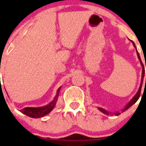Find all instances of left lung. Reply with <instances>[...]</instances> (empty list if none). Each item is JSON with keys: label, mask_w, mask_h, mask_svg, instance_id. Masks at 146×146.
I'll return each mask as SVG.
<instances>
[{"label": "left lung", "mask_w": 146, "mask_h": 146, "mask_svg": "<svg viewBox=\"0 0 146 146\" xmlns=\"http://www.w3.org/2000/svg\"><path fill=\"white\" fill-rule=\"evenodd\" d=\"M131 42H132V43H133V46H134V47H135V48H136V46H135V44H134V42H133V41H131ZM136 53H137V55H138V58H139V61H140V62H141V65H142V67H143V71H142V78H141V85H140L139 90H138V92H137V93L136 94V95H135V96L133 97V98H132V99H131V100L130 102H129V103H128V104H127V105L126 106V107H125V108H123V110H121V111H122V112H123V111H126V110H127L128 109H129V108H130V107H131V106L133 105V104H135V103L136 102L137 100H138L139 99V98H140V94H141V88H142L143 81V78H144V74H145V70H144L143 65V64H142V61H141V57H140V55H139V54H138V51H137V49H136ZM145 82H146V78H145ZM98 109H99V110H100V111H102V113H104V114H107V115H109V114H111V112H110V111H107V110H104V109H103V108H101V107H98ZM114 114H115V115L118 116V115H119V114H121V112H119V111H118V112L114 113Z\"/></svg>", "instance_id": "left-lung-1"}]
</instances>
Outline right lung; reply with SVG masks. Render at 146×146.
I'll return each mask as SVG.
<instances>
[{"instance_id": "obj_1", "label": "right lung", "mask_w": 146, "mask_h": 146, "mask_svg": "<svg viewBox=\"0 0 146 146\" xmlns=\"http://www.w3.org/2000/svg\"><path fill=\"white\" fill-rule=\"evenodd\" d=\"M61 88H58L54 99L47 105L42 107H25V108L20 110V111L24 114H25V115L28 116V117H32V118H39V117H42L46 115L55 107Z\"/></svg>"}]
</instances>
